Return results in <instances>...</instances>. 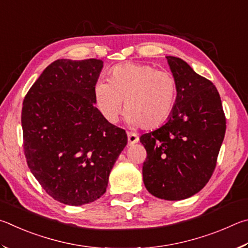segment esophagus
Returning <instances> with one entry per match:
<instances>
[{"label":"esophagus","instance_id":"34e87169","mask_svg":"<svg viewBox=\"0 0 248 248\" xmlns=\"http://www.w3.org/2000/svg\"><path fill=\"white\" fill-rule=\"evenodd\" d=\"M127 140H128V145H134L136 144V142H138V140H140V138H138V136L136 135V134L134 133H127Z\"/></svg>","mask_w":248,"mask_h":248}]
</instances>
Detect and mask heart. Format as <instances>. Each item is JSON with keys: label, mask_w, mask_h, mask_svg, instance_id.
Masks as SVG:
<instances>
[{"label": "heart", "mask_w": 248, "mask_h": 248, "mask_svg": "<svg viewBox=\"0 0 248 248\" xmlns=\"http://www.w3.org/2000/svg\"><path fill=\"white\" fill-rule=\"evenodd\" d=\"M177 85L170 72L157 71L148 64L117 65L110 79L93 87L95 107L108 123H115L125 101L126 121L131 126L155 128L162 125L174 108Z\"/></svg>", "instance_id": "obj_1"}]
</instances>
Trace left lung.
<instances>
[{"instance_id": "8db88e82", "label": "left lung", "mask_w": 248, "mask_h": 248, "mask_svg": "<svg viewBox=\"0 0 248 248\" xmlns=\"http://www.w3.org/2000/svg\"><path fill=\"white\" fill-rule=\"evenodd\" d=\"M167 60L177 85L175 104L162 126L140 138L147 151L142 179L154 196L181 201L210 180L227 125L215 85L182 59Z\"/></svg>"}]
</instances>
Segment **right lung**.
I'll return each mask as SVG.
<instances>
[{
  "label": "right lung",
  "instance_id": "right-lung-1",
  "mask_svg": "<svg viewBox=\"0 0 248 248\" xmlns=\"http://www.w3.org/2000/svg\"><path fill=\"white\" fill-rule=\"evenodd\" d=\"M101 60H56L26 94L21 110L30 171L52 198L81 206L106 193L108 175L127 144L124 129L94 107Z\"/></svg>",
  "mask_w": 248,
  "mask_h": 248
}]
</instances>
